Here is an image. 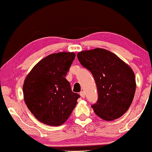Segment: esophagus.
Here are the masks:
<instances>
[{
    "mask_svg": "<svg viewBox=\"0 0 152 152\" xmlns=\"http://www.w3.org/2000/svg\"><path fill=\"white\" fill-rule=\"evenodd\" d=\"M80 96H81V97L85 98V92H83V91H82V92H80Z\"/></svg>",
    "mask_w": 152,
    "mask_h": 152,
    "instance_id": "1",
    "label": "esophagus"
}]
</instances>
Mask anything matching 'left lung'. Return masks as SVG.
Instances as JSON below:
<instances>
[{
	"label": "left lung",
	"mask_w": 152,
	"mask_h": 152,
	"mask_svg": "<svg viewBox=\"0 0 152 152\" xmlns=\"http://www.w3.org/2000/svg\"><path fill=\"white\" fill-rule=\"evenodd\" d=\"M77 58L95 80L98 99L91 107L96 115L106 121L122 117L129 108L136 90L135 75L131 67L102 48L80 52Z\"/></svg>",
	"instance_id": "obj_1"
}]
</instances>
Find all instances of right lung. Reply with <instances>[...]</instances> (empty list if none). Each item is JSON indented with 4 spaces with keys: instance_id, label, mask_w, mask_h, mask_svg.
<instances>
[{
    "instance_id": "add662e5",
    "label": "right lung",
    "mask_w": 152,
    "mask_h": 152,
    "mask_svg": "<svg viewBox=\"0 0 152 152\" xmlns=\"http://www.w3.org/2000/svg\"><path fill=\"white\" fill-rule=\"evenodd\" d=\"M74 53H54L41 60L26 77L23 87L25 102L37 119L60 126L68 119L80 96L65 79Z\"/></svg>"
}]
</instances>
